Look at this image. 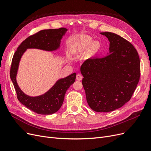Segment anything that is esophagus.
I'll return each instance as SVG.
<instances>
[{
  "instance_id": "1",
  "label": "esophagus",
  "mask_w": 151,
  "mask_h": 151,
  "mask_svg": "<svg viewBox=\"0 0 151 151\" xmlns=\"http://www.w3.org/2000/svg\"><path fill=\"white\" fill-rule=\"evenodd\" d=\"M76 79L77 81H81L82 79H83V76H82L81 74H77Z\"/></svg>"
}]
</instances>
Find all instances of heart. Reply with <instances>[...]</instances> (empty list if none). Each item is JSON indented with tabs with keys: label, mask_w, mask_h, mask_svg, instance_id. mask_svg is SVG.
<instances>
[{
	"label": "heart",
	"mask_w": 151,
	"mask_h": 151,
	"mask_svg": "<svg viewBox=\"0 0 151 151\" xmlns=\"http://www.w3.org/2000/svg\"><path fill=\"white\" fill-rule=\"evenodd\" d=\"M91 49L95 51L97 50L99 47V43L98 42H92V38L89 36H83L79 40L78 42L76 43L74 51L76 52H79L82 50L88 48L90 44Z\"/></svg>",
	"instance_id": "heart-1"
}]
</instances>
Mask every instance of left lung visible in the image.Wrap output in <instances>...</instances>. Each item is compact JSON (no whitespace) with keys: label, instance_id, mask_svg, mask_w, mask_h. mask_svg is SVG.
<instances>
[{"label":"left lung","instance_id":"obj_1","mask_svg":"<svg viewBox=\"0 0 151 151\" xmlns=\"http://www.w3.org/2000/svg\"><path fill=\"white\" fill-rule=\"evenodd\" d=\"M100 34L109 40V53L82 64V83L90 108L109 112L130 99L139 81L140 62L136 49L127 40L111 32Z\"/></svg>","mask_w":151,"mask_h":151}]
</instances>
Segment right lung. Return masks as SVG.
Masks as SVG:
<instances>
[{
  "instance_id": "obj_1",
  "label": "right lung",
  "mask_w": 151,
  "mask_h": 151,
  "mask_svg": "<svg viewBox=\"0 0 151 151\" xmlns=\"http://www.w3.org/2000/svg\"><path fill=\"white\" fill-rule=\"evenodd\" d=\"M67 31V29L64 28L40 31L23 41L14 54L10 77L14 86L17 99L26 108L38 114L52 115L60 108L67 90L75 82L76 74L73 73L65 78L58 80L45 94L31 97L22 92L17 83L16 76L20 60L27 49L36 48L49 52L57 50L60 48L61 40Z\"/></svg>"
}]
</instances>
